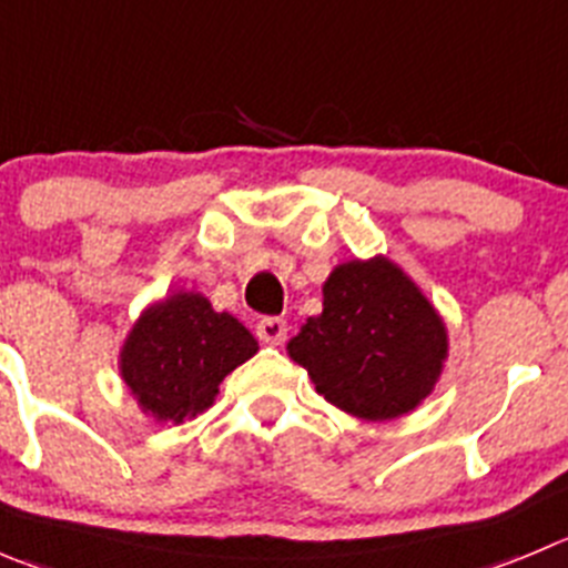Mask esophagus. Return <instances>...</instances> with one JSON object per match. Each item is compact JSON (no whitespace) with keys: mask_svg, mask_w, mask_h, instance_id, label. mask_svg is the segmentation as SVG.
I'll return each mask as SVG.
<instances>
[{"mask_svg":"<svg viewBox=\"0 0 568 568\" xmlns=\"http://www.w3.org/2000/svg\"><path fill=\"white\" fill-rule=\"evenodd\" d=\"M254 333H257L260 342L283 344L285 336H288V322H285L283 316H263V320L257 322V327H254Z\"/></svg>","mask_w":568,"mask_h":568,"instance_id":"34e87169","label":"esophagus"}]
</instances>
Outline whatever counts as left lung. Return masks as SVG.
<instances>
[{
  "instance_id": "obj_1",
  "label": "left lung",
  "mask_w": 568,
  "mask_h": 568,
  "mask_svg": "<svg viewBox=\"0 0 568 568\" xmlns=\"http://www.w3.org/2000/svg\"><path fill=\"white\" fill-rule=\"evenodd\" d=\"M322 314L288 353L316 392L364 420L412 412L445 362V325L415 283L386 257L344 263L327 277Z\"/></svg>"
}]
</instances>
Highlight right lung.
Masks as SVG:
<instances>
[{
    "label": "right lung",
    "instance_id": "1",
    "mask_svg": "<svg viewBox=\"0 0 568 568\" xmlns=\"http://www.w3.org/2000/svg\"><path fill=\"white\" fill-rule=\"evenodd\" d=\"M257 353L252 333L201 294H176L140 316L120 356V369L142 412L182 423L219 395V384Z\"/></svg>",
    "mask_w": 568,
    "mask_h": 568
}]
</instances>
